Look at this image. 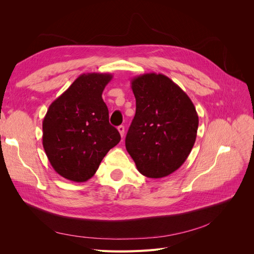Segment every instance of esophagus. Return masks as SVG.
<instances>
[{"label":"esophagus","instance_id":"esophagus-1","mask_svg":"<svg viewBox=\"0 0 254 254\" xmlns=\"http://www.w3.org/2000/svg\"><path fill=\"white\" fill-rule=\"evenodd\" d=\"M118 130H119L120 134H121L122 136H124V133H125V127L123 126V125H121V126H119V127H118Z\"/></svg>","mask_w":254,"mask_h":254}]
</instances>
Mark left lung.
I'll return each instance as SVG.
<instances>
[{"label": "left lung", "instance_id": "obj_1", "mask_svg": "<svg viewBox=\"0 0 254 254\" xmlns=\"http://www.w3.org/2000/svg\"><path fill=\"white\" fill-rule=\"evenodd\" d=\"M135 115L126 149L143 176L163 178L186 162L197 136L198 114L190 98L163 74L146 73L131 80Z\"/></svg>", "mask_w": 254, "mask_h": 254}]
</instances>
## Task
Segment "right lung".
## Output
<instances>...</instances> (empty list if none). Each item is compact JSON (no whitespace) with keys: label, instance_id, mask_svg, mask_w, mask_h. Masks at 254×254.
Returning a JSON list of instances; mask_svg holds the SVG:
<instances>
[{"label":"right lung","instance_id":"add662e5","mask_svg":"<svg viewBox=\"0 0 254 254\" xmlns=\"http://www.w3.org/2000/svg\"><path fill=\"white\" fill-rule=\"evenodd\" d=\"M111 79L109 73L81 74L51 104L43 119V148L54 170L67 180H89L121 141L102 97Z\"/></svg>","mask_w":254,"mask_h":254}]
</instances>
